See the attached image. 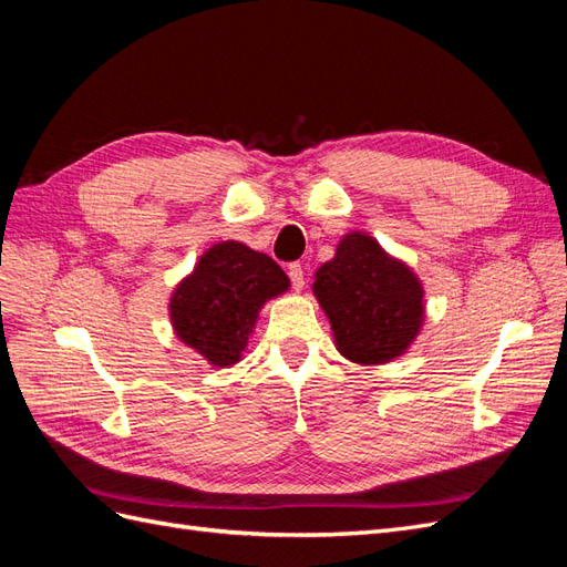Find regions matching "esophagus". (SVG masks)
I'll return each instance as SVG.
<instances>
[{
	"instance_id": "34e87169",
	"label": "esophagus",
	"mask_w": 567,
	"mask_h": 567,
	"mask_svg": "<svg viewBox=\"0 0 567 567\" xmlns=\"http://www.w3.org/2000/svg\"><path fill=\"white\" fill-rule=\"evenodd\" d=\"M288 277H290V284H293L296 290H302V288H305V271H302V265H300V262L288 265Z\"/></svg>"
}]
</instances>
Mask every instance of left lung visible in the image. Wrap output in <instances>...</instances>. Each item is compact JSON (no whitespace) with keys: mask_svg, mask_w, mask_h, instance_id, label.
I'll use <instances>...</instances> for the list:
<instances>
[{"mask_svg":"<svg viewBox=\"0 0 567 567\" xmlns=\"http://www.w3.org/2000/svg\"><path fill=\"white\" fill-rule=\"evenodd\" d=\"M312 293L329 317L336 350L362 367L402 357L425 321L416 271L367 231L340 238L333 260L315 271Z\"/></svg>","mask_w":567,"mask_h":567,"instance_id":"1","label":"left lung"}]
</instances>
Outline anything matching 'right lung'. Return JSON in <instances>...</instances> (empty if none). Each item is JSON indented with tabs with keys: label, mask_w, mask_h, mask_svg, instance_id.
Segmentation results:
<instances>
[{
	"label": "right lung",
	"mask_w": 567,
	"mask_h": 567,
	"mask_svg": "<svg viewBox=\"0 0 567 567\" xmlns=\"http://www.w3.org/2000/svg\"><path fill=\"white\" fill-rule=\"evenodd\" d=\"M290 288L269 255L241 241L205 250L192 274L175 286L167 315L175 336L215 369L241 362L265 302Z\"/></svg>",
	"instance_id": "right-lung-1"
}]
</instances>
